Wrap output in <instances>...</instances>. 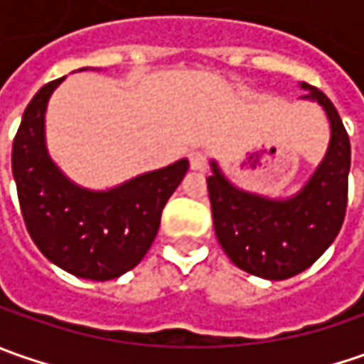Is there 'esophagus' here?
<instances>
[{"mask_svg": "<svg viewBox=\"0 0 364 364\" xmlns=\"http://www.w3.org/2000/svg\"><path fill=\"white\" fill-rule=\"evenodd\" d=\"M190 166H192V170H200V172H204V170L208 168V158H206V154H204V151H192V154H190Z\"/></svg>", "mask_w": 364, "mask_h": 364, "instance_id": "obj_1", "label": "esophagus"}]
</instances>
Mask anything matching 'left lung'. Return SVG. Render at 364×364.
<instances>
[{
  "label": "left lung",
  "instance_id": "8db88e82",
  "mask_svg": "<svg viewBox=\"0 0 364 364\" xmlns=\"http://www.w3.org/2000/svg\"><path fill=\"white\" fill-rule=\"evenodd\" d=\"M301 99L318 101L330 121V146L308 184L291 198L272 200L232 186L210 161L206 178L215 232L237 267L263 279H287L308 269L343 227L348 200L350 141L328 97L308 82Z\"/></svg>",
  "mask_w": 364,
  "mask_h": 364
}]
</instances>
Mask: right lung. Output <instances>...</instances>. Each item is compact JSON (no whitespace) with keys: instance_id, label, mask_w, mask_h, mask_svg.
<instances>
[{"instance_id":"obj_1","label":"right lung","mask_w":364,"mask_h":364,"mask_svg":"<svg viewBox=\"0 0 364 364\" xmlns=\"http://www.w3.org/2000/svg\"><path fill=\"white\" fill-rule=\"evenodd\" d=\"M63 80L44 85L26 107L11 147V172L26 229L42 255L77 277L107 282L144 259L188 160L111 190L77 186L50 160L44 141L46 105Z\"/></svg>"}]
</instances>
